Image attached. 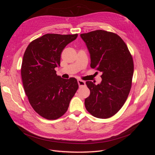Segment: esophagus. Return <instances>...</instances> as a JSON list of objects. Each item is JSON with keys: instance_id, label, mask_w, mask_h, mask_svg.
Instances as JSON below:
<instances>
[{"instance_id": "34e87169", "label": "esophagus", "mask_w": 155, "mask_h": 155, "mask_svg": "<svg viewBox=\"0 0 155 155\" xmlns=\"http://www.w3.org/2000/svg\"><path fill=\"white\" fill-rule=\"evenodd\" d=\"M78 85L79 87H83V86H85V82L81 80V79H78Z\"/></svg>"}]
</instances>
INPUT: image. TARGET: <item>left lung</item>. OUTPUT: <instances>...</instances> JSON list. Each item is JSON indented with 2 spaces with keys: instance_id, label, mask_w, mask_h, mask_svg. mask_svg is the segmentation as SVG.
<instances>
[{
  "instance_id": "1",
  "label": "left lung",
  "mask_w": 155,
  "mask_h": 155,
  "mask_svg": "<svg viewBox=\"0 0 155 155\" xmlns=\"http://www.w3.org/2000/svg\"><path fill=\"white\" fill-rule=\"evenodd\" d=\"M80 36L90 54L91 68L101 72L102 79L97 85L86 82L91 91L85 100L86 109L96 118H110L128 97L134 72L133 58L122 39L114 33L100 30Z\"/></svg>"
}]
</instances>
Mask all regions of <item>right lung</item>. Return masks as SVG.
I'll return each instance as SVG.
<instances>
[{
	"mask_svg": "<svg viewBox=\"0 0 155 155\" xmlns=\"http://www.w3.org/2000/svg\"><path fill=\"white\" fill-rule=\"evenodd\" d=\"M78 34H45L33 41L24 54L21 66L23 87L31 106L40 116L56 120L67 112L78 88L74 78L56 74L61 54Z\"/></svg>",
	"mask_w": 155,
	"mask_h": 155,
	"instance_id": "add662e5",
	"label": "right lung"
}]
</instances>
